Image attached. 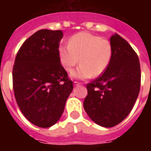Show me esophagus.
I'll use <instances>...</instances> for the list:
<instances>
[{
	"label": "esophagus",
	"instance_id": "esophagus-1",
	"mask_svg": "<svg viewBox=\"0 0 151 151\" xmlns=\"http://www.w3.org/2000/svg\"><path fill=\"white\" fill-rule=\"evenodd\" d=\"M80 84H81V83H80V82H76V81H74V82H73V86H80Z\"/></svg>",
	"mask_w": 151,
	"mask_h": 151
}]
</instances>
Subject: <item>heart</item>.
I'll use <instances>...</instances> for the list:
<instances>
[{"label":"heart","mask_w":151,"mask_h":151,"mask_svg":"<svg viewBox=\"0 0 151 151\" xmlns=\"http://www.w3.org/2000/svg\"><path fill=\"white\" fill-rule=\"evenodd\" d=\"M111 55L112 48L108 40L88 32L74 35L69 39V45L59 47L60 62L67 72H70L79 60L82 63L70 74L76 79L102 75L110 64Z\"/></svg>","instance_id":"heart-1"}]
</instances>
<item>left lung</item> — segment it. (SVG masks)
Wrapping results in <instances>:
<instances>
[{
    "instance_id": "1",
    "label": "left lung",
    "mask_w": 151,
    "mask_h": 151,
    "mask_svg": "<svg viewBox=\"0 0 151 151\" xmlns=\"http://www.w3.org/2000/svg\"><path fill=\"white\" fill-rule=\"evenodd\" d=\"M112 55L105 72L86 85L83 107L95 123L111 128L129 114L138 96L141 69L138 56L119 35L110 38Z\"/></svg>"
}]
</instances>
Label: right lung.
Segmentation results:
<instances>
[{
	"label": "right lung",
	"mask_w": 151,
	"mask_h": 151,
	"mask_svg": "<svg viewBox=\"0 0 151 151\" xmlns=\"http://www.w3.org/2000/svg\"><path fill=\"white\" fill-rule=\"evenodd\" d=\"M61 31L40 30L18 50L13 86L20 110L31 123L48 128L59 120L73 86L60 64Z\"/></svg>",
	"instance_id": "obj_1"
}]
</instances>
